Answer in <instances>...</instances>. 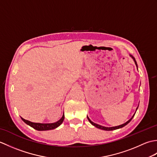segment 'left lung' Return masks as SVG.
Wrapping results in <instances>:
<instances>
[{"instance_id": "1", "label": "left lung", "mask_w": 157, "mask_h": 157, "mask_svg": "<svg viewBox=\"0 0 157 157\" xmlns=\"http://www.w3.org/2000/svg\"><path fill=\"white\" fill-rule=\"evenodd\" d=\"M130 56H132V58L134 59V62H135V64H136V65L137 66V63H136V60H135V59H134V56H133L132 55H130ZM137 109H138V108L136 109V111H137ZM135 115V114L132 116V117L129 120H128V121H127L126 123H123V124H122V125H118V126H115V127H111V128H107V127H104V126H102V125H98V124H96V123H94V122H92L90 119H89V117H88V121H90V123H91L92 125H93L94 126H95L96 128H99V129H103V130H106V131H111V130H114V129H119V128H123V127H124L125 125H126L127 124H128V123L131 121V120L132 119V118L134 117V116Z\"/></svg>"}]
</instances>
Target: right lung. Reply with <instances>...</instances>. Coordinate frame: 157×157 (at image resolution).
<instances>
[{
  "label": "right lung",
  "mask_w": 157,
  "mask_h": 157,
  "mask_svg": "<svg viewBox=\"0 0 157 157\" xmlns=\"http://www.w3.org/2000/svg\"><path fill=\"white\" fill-rule=\"evenodd\" d=\"M65 116H64V113L62 116V117L61 119H59L58 121H56L55 123H33L28 121V120L24 119L23 118L21 117V119L24 121L26 124L29 125V126H31L32 128L34 129L38 130V131H46V130H51V129H54L61 124L63 123V120H64Z\"/></svg>",
  "instance_id": "obj_1"
}]
</instances>
